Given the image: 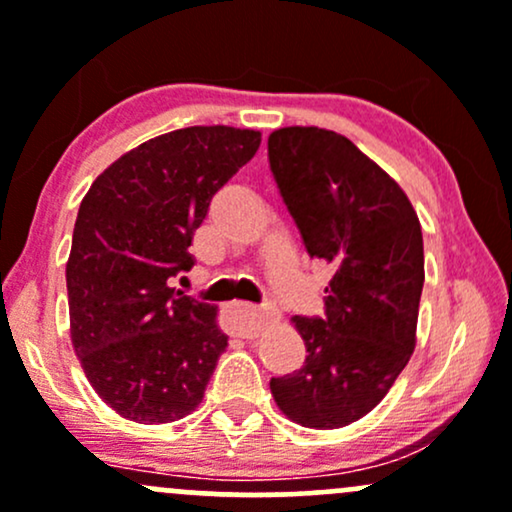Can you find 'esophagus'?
Segmentation results:
<instances>
[{
  "label": "esophagus",
  "instance_id": "1",
  "mask_svg": "<svg viewBox=\"0 0 512 512\" xmlns=\"http://www.w3.org/2000/svg\"><path fill=\"white\" fill-rule=\"evenodd\" d=\"M233 332L243 339H255L269 322L276 320V310L255 308V305H236L233 308Z\"/></svg>",
  "mask_w": 512,
  "mask_h": 512
}]
</instances>
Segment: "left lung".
<instances>
[{"label":"left lung","instance_id":"obj_1","mask_svg":"<svg viewBox=\"0 0 512 512\" xmlns=\"http://www.w3.org/2000/svg\"><path fill=\"white\" fill-rule=\"evenodd\" d=\"M269 168L305 250L334 267L325 317L293 315L305 363L272 378L276 407L305 428H342L383 402L416 346L424 238L409 197L344 134L281 127Z\"/></svg>","mask_w":512,"mask_h":512}]
</instances>
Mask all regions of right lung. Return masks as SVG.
I'll use <instances>...</instances> for the list:
<instances>
[{
    "instance_id": "add662e5",
    "label": "right lung",
    "mask_w": 512,
    "mask_h": 512,
    "mask_svg": "<svg viewBox=\"0 0 512 512\" xmlns=\"http://www.w3.org/2000/svg\"><path fill=\"white\" fill-rule=\"evenodd\" d=\"M262 132L185 127L134 146L81 199L67 260L69 334L88 383L122 419L192 414L228 337L216 305L173 289L209 202L260 149Z\"/></svg>"
}]
</instances>
